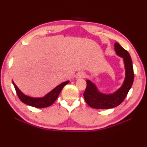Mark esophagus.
Wrapping results in <instances>:
<instances>
[{
    "mask_svg": "<svg viewBox=\"0 0 147 147\" xmlns=\"http://www.w3.org/2000/svg\"><path fill=\"white\" fill-rule=\"evenodd\" d=\"M86 77V74L84 73V72H79V73H77L76 78V79L80 80L82 78H84Z\"/></svg>",
    "mask_w": 147,
    "mask_h": 147,
    "instance_id": "1",
    "label": "esophagus"
}]
</instances>
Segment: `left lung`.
Segmentation results:
<instances>
[{"instance_id":"1","label":"left lung","mask_w":147,"mask_h":147,"mask_svg":"<svg viewBox=\"0 0 147 147\" xmlns=\"http://www.w3.org/2000/svg\"><path fill=\"white\" fill-rule=\"evenodd\" d=\"M116 54L123 59L125 68V78L123 85L115 92L111 94L102 93L91 81L86 80L87 87L84 93L86 103L93 108L110 109L118 106L123 102L132 86L134 78V69L130 54L118 43L114 45Z\"/></svg>"}]
</instances>
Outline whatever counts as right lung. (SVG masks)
I'll return each instance as SVG.
<instances>
[{
  "instance_id": "obj_1",
  "label": "right lung",
  "mask_w": 147,
  "mask_h": 147,
  "mask_svg": "<svg viewBox=\"0 0 147 147\" xmlns=\"http://www.w3.org/2000/svg\"><path fill=\"white\" fill-rule=\"evenodd\" d=\"M12 83L13 84L19 99L23 103L28 106L35 107V108H43L50 106L56 101L59 93L62 90V89H63L65 86L69 83V81L68 80L60 84L58 86H56L55 88L53 89L51 91H50L49 93H47L46 95H45L43 97L38 98L32 97V96L26 95V94H24L23 92L20 90L18 87L13 82V80H12Z\"/></svg>"
}]
</instances>
